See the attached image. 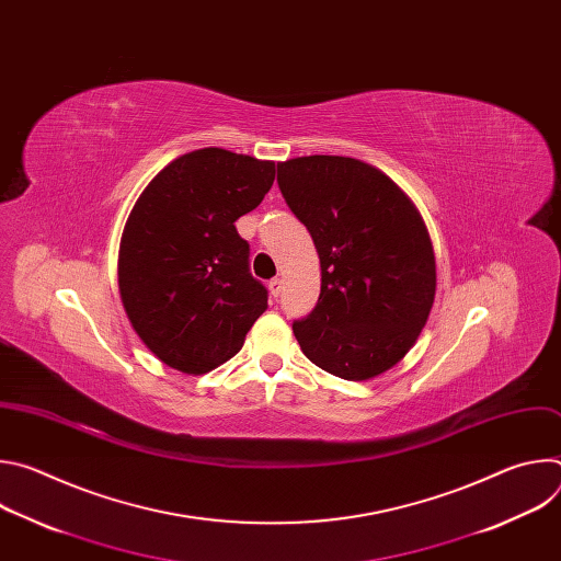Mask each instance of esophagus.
<instances>
[{
	"label": "esophagus",
	"mask_w": 561,
	"mask_h": 561,
	"mask_svg": "<svg viewBox=\"0 0 561 561\" xmlns=\"http://www.w3.org/2000/svg\"><path fill=\"white\" fill-rule=\"evenodd\" d=\"M282 288H284V282H282V279H271V284H268L271 297H279V295H282Z\"/></svg>",
	"instance_id": "esophagus-1"
}]
</instances>
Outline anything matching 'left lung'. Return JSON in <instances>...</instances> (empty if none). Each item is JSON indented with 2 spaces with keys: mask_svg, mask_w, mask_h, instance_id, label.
<instances>
[{
  "mask_svg": "<svg viewBox=\"0 0 561 561\" xmlns=\"http://www.w3.org/2000/svg\"><path fill=\"white\" fill-rule=\"evenodd\" d=\"M277 184L322 266L317 306L293 322L301 353L351 381L388 370L417 342L435 299L422 215L390 178L353 157L288 159Z\"/></svg>",
  "mask_w": 561,
  "mask_h": 561,
  "instance_id": "left-lung-1",
  "label": "left lung"
}]
</instances>
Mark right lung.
Segmentation results:
<instances>
[{
  "label": "right lung",
  "mask_w": 561,
  "mask_h": 561,
  "mask_svg": "<svg viewBox=\"0 0 561 561\" xmlns=\"http://www.w3.org/2000/svg\"><path fill=\"white\" fill-rule=\"evenodd\" d=\"M275 162L224 148L186 152L135 202L119 244V295L139 340L171 368L202 375L244 346L268 308L234 221L257 208Z\"/></svg>",
  "instance_id": "1"
}]
</instances>
